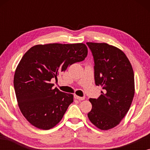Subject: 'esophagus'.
<instances>
[{
    "label": "esophagus",
    "mask_w": 150,
    "mask_h": 150,
    "mask_svg": "<svg viewBox=\"0 0 150 150\" xmlns=\"http://www.w3.org/2000/svg\"><path fill=\"white\" fill-rule=\"evenodd\" d=\"M74 98L76 99L79 100H84L85 99V97H80V96H74Z\"/></svg>",
    "instance_id": "1"
}]
</instances>
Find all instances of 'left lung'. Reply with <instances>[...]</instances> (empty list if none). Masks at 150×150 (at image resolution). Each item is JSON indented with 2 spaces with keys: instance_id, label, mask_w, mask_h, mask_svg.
<instances>
[{
  "instance_id": "8db88e82",
  "label": "left lung",
  "mask_w": 150,
  "mask_h": 150,
  "mask_svg": "<svg viewBox=\"0 0 150 150\" xmlns=\"http://www.w3.org/2000/svg\"><path fill=\"white\" fill-rule=\"evenodd\" d=\"M94 60L96 85L104 89L97 99L90 98L89 120L103 130L120 124L130 109L134 95V71L124 52L106 43L87 42Z\"/></svg>"
}]
</instances>
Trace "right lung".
Returning <instances> with one entry per match:
<instances>
[{"label": "right lung", "instance_id": "1", "mask_svg": "<svg viewBox=\"0 0 150 150\" xmlns=\"http://www.w3.org/2000/svg\"><path fill=\"white\" fill-rule=\"evenodd\" d=\"M85 44H48L30 48L16 69L13 85L20 111L36 128L49 130L61 120L74 101V96L63 93L50 83L73 63L87 55Z\"/></svg>", "mask_w": 150, "mask_h": 150}]
</instances>
